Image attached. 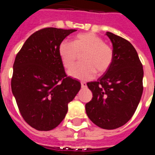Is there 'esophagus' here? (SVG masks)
<instances>
[{"label": "esophagus", "mask_w": 155, "mask_h": 155, "mask_svg": "<svg viewBox=\"0 0 155 155\" xmlns=\"http://www.w3.org/2000/svg\"><path fill=\"white\" fill-rule=\"evenodd\" d=\"M87 83L86 82H81V87H82L83 89L84 88H87Z\"/></svg>", "instance_id": "obj_1"}]
</instances>
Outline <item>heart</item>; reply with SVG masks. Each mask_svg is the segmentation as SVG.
Listing matches in <instances>:
<instances>
[{
	"label": "heart",
	"instance_id": "heart-1",
	"mask_svg": "<svg viewBox=\"0 0 155 155\" xmlns=\"http://www.w3.org/2000/svg\"><path fill=\"white\" fill-rule=\"evenodd\" d=\"M81 60L68 71L71 77L88 81L98 74L104 73L111 66L113 60V49L104 43L102 38L93 33L78 34L73 42L63 41L59 46V54L63 64L68 68L82 54Z\"/></svg>",
	"mask_w": 155,
	"mask_h": 155
}]
</instances>
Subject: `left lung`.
<instances>
[{
  "mask_svg": "<svg viewBox=\"0 0 155 155\" xmlns=\"http://www.w3.org/2000/svg\"><path fill=\"white\" fill-rule=\"evenodd\" d=\"M106 35L113 44V63L97 81L87 83L93 97L85 107L94 124L113 130L127 123L136 111L143 91V68L131 43L110 32Z\"/></svg>",
  "mask_w": 155,
  "mask_h": 155,
  "instance_id": "1",
  "label": "left lung"
}]
</instances>
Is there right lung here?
Instances as JSON below:
<instances>
[{
	"label": "right lung",
	"mask_w": 155,
	"mask_h": 155,
	"mask_svg": "<svg viewBox=\"0 0 155 155\" xmlns=\"http://www.w3.org/2000/svg\"><path fill=\"white\" fill-rule=\"evenodd\" d=\"M77 30L44 28L26 40L15 57L11 87L22 117L39 130L60 124L79 81L67 77L59 54L63 39Z\"/></svg>",
	"instance_id": "obj_1"
}]
</instances>
